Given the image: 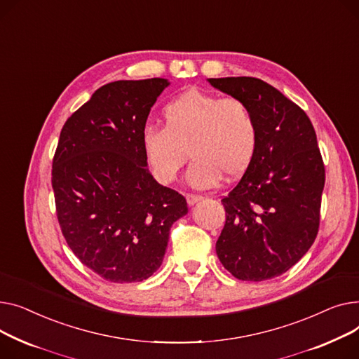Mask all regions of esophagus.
I'll return each instance as SVG.
<instances>
[{"instance_id": "esophagus-1", "label": "esophagus", "mask_w": 359, "mask_h": 359, "mask_svg": "<svg viewBox=\"0 0 359 359\" xmlns=\"http://www.w3.org/2000/svg\"><path fill=\"white\" fill-rule=\"evenodd\" d=\"M201 198H203V196H200V194H187V203H188L189 205L196 204V203L200 201Z\"/></svg>"}]
</instances>
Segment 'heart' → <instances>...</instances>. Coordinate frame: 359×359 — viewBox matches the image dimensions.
<instances>
[{"label": "heart", "mask_w": 359, "mask_h": 359, "mask_svg": "<svg viewBox=\"0 0 359 359\" xmlns=\"http://www.w3.org/2000/svg\"><path fill=\"white\" fill-rule=\"evenodd\" d=\"M162 126L142 135L144 158L162 184L175 181L194 158L188 180L196 187L242 175L255 158L258 124L249 105L238 97L189 90L165 104Z\"/></svg>", "instance_id": "b5f03b06"}]
</instances>
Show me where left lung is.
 Instances as JSON below:
<instances>
[{
  "mask_svg": "<svg viewBox=\"0 0 359 359\" xmlns=\"http://www.w3.org/2000/svg\"><path fill=\"white\" fill-rule=\"evenodd\" d=\"M208 81L243 100L258 124L255 158L222 198L226 222L217 257L238 280L278 277L303 258L319 231L326 175L318 137L304 110L262 79Z\"/></svg>",
  "mask_w": 359,
  "mask_h": 359,
  "instance_id": "1",
  "label": "left lung"
}]
</instances>
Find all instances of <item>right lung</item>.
I'll return each instance as SVG.
<instances>
[{"mask_svg":"<svg viewBox=\"0 0 359 359\" xmlns=\"http://www.w3.org/2000/svg\"><path fill=\"white\" fill-rule=\"evenodd\" d=\"M168 81H116L65 121L52 162L56 216L75 257L104 280L135 283L161 266L187 200L147 170L142 135Z\"/></svg>","mask_w":359,"mask_h":359,"instance_id":"add662e5","label":"right lung"}]
</instances>
